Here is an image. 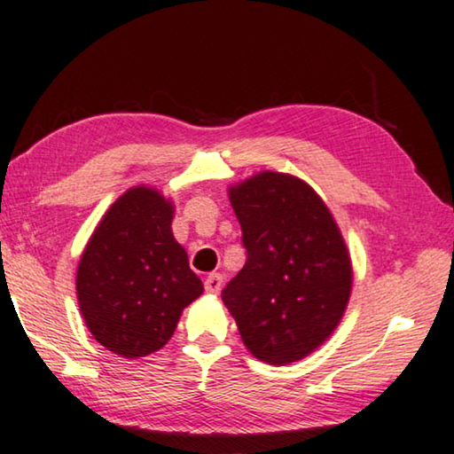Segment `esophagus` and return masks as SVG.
<instances>
[{"label": "esophagus", "instance_id": "esophagus-1", "mask_svg": "<svg viewBox=\"0 0 454 454\" xmlns=\"http://www.w3.org/2000/svg\"><path fill=\"white\" fill-rule=\"evenodd\" d=\"M204 290L208 292V294H218V292L222 290V274L212 272V274L206 276Z\"/></svg>", "mask_w": 454, "mask_h": 454}]
</instances>
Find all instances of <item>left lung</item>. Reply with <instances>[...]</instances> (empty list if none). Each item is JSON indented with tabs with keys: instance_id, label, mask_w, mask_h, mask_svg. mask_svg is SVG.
<instances>
[{
	"instance_id": "8db88e82",
	"label": "left lung",
	"mask_w": 454,
	"mask_h": 454,
	"mask_svg": "<svg viewBox=\"0 0 454 454\" xmlns=\"http://www.w3.org/2000/svg\"><path fill=\"white\" fill-rule=\"evenodd\" d=\"M246 264L222 290L252 355L288 364L333 334L348 304L347 246L309 184L262 172L230 190Z\"/></svg>"
}]
</instances>
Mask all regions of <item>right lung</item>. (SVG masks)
I'll list each match as a JSON object with an SVG mask.
<instances>
[{"instance_id":"add662e5","label":"right lung","mask_w":454,"mask_h":454,"mask_svg":"<svg viewBox=\"0 0 454 454\" xmlns=\"http://www.w3.org/2000/svg\"><path fill=\"white\" fill-rule=\"evenodd\" d=\"M172 214L160 192L128 190L83 250L75 280L80 310L114 355L140 358L162 348L182 310L202 294V280L174 240Z\"/></svg>"}]
</instances>
